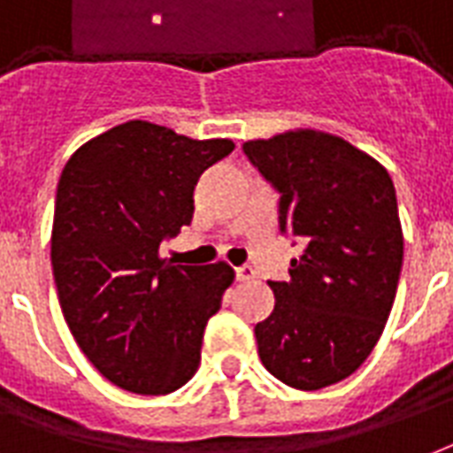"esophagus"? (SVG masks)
I'll return each mask as SVG.
<instances>
[{
    "instance_id": "esophagus-1",
    "label": "esophagus",
    "mask_w": 453,
    "mask_h": 453,
    "mask_svg": "<svg viewBox=\"0 0 453 453\" xmlns=\"http://www.w3.org/2000/svg\"><path fill=\"white\" fill-rule=\"evenodd\" d=\"M254 276H257V271H254L252 266H247V264H244V266H237L235 269V278L237 280H242V283L244 280H252Z\"/></svg>"
}]
</instances>
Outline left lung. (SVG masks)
I'll use <instances>...</instances> for the list:
<instances>
[{"mask_svg":"<svg viewBox=\"0 0 453 453\" xmlns=\"http://www.w3.org/2000/svg\"><path fill=\"white\" fill-rule=\"evenodd\" d=\"M242 150L280 196V235L303 247L290 278L269 280L259 357L288 387L317 391L350 377L384 331L403 264L396 189L377 160L314 129Z\"/></svg>","mask_w":453,"mask_h":453,"instance_id":"left-lung-1","label":"left lung"}]
</instances>
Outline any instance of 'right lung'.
<instances>
[{
  "label": "right lung",
  "instance_id": "1",
  "mask_svg": "<svg viewBox=\"0 0 453 453\" xmlns=\"http://www.w3.org/2000/svg\"><path fill=\"white\" fill-rule=\"evenodd\" d=\"M233 149L134 119L62 170L52 223L59 304L83 355L124 391L170 394L199 367L206 321L235 273L226 264L175 266L158 250L192 223L201 173Z\"/></svg>",
  "mask_w": 453,
  "mask_h": 453
}]
</instances>
